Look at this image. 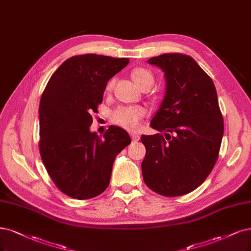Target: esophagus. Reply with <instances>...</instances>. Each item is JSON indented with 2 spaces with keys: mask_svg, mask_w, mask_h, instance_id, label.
I'll return each mask as SVG.
<instances>
[{
  "mask_svg": "<svg viewBox=\"0 0 251 251\" xmlns=\"http://www.w3.org/2000/svg\"><path fill=\"white\" fill-rule=\"evenodd\" d=\"M129 136H131L132 140H133V141H135V142L140 139V136H139V134H137V133H129Z\"/></svg>",
  "mask_w": 251,
  "mask_h": 251,
  "instance_id": "esophagus-1",
  "label": "esophagus"
}]
</instances>
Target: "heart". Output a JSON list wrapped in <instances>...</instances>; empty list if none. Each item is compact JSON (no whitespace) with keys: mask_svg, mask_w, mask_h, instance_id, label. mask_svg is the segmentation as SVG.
I'll return each instance as SVG.
<instances>
[{"mask_svg":"<svg viewBox=\"0 0 251 251\" xmlns=\"http://www.w3.org/2000/svg\"><path fill=\"white\" fill-rule=\"evenodd\" d=\"M132 80L142 90H149L154 83L152 73L143 67H136L131 73ZM114 86V80H110L107 84V90L111 91ZM146 115L145 108L141 106L119 107L111 113V120L114 125L134 131L139 127L140 120Z\"/></svg>","mask_w":251,"mask_h":251,"instance_id":"obj_1","label":"heart"}]
</instances>
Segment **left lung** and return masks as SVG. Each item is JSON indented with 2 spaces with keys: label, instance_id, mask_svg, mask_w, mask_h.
I'll use <instances>...</instances> for the list:
<instances>
[{
  "label": "left lung",
  "instance_id": "left-lung-1",
  "mask_svg": "<svg viewBox=\"0 0 251 251\" xmlns=\"http://www.w3.org/2000/svg\"><path fill=\"white\" fill-rule=\"evenodd\" d=\"M149 63L165 73V98L151 123L165 134L142 135V176L153 192L180 196L200 187L218 159L224 125L217 92L192 57L168 53Z\"/></svg>",
  "mask_w": 251,
  "mask_h": 251
}]
</instances>
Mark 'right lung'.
Returning a JSON list of instances; mask_svg holds the SVG:
<instances>
[{"mask_svg": "<svg viewBox=\"0 0 251 251\" xmlns=\"http://www.w3.org/2000/svg\"><path fill=\"white\" fill-rule=\"evenodd\" d=\"M128 61L97 54L73 56L51 75L42 92L41 159L57 188L75 200L105 191L116 155L131 143L122 127L110 126L102 138L89 129L108 81Z\"/></svg>", "mask_w": 251, "mask_h": 251, "instance_id": "right-lung-1", "label": "right lung"}]
</instances>
